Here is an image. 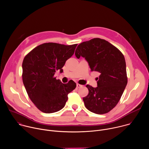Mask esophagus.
<instances>
[{
    "label": "esophagus",
    "instance_id": "1",
    "mask_svg": "<svg viewBox=\"0 0 149 149\" xmlns=\"http://www.w3.org/2000/svg\"><path fill=\"white\" fill-rule=\"evenodd\" d=\"M82 87V85H81V84H77V88H81V87Z\"/></svg>",
    "mask_w": 149,
    "mask_h": 149
}]
</instances>
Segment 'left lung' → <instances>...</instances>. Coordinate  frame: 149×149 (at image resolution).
<instances>
[{
    "mask_svg": "<svg viewBox=\"0 0 149 149\" xmlns=\"http://www.w3.org/2000/svg\"><path fill=\"white\" fill-rule=\"evenodd\" d=\"M75 55L77 58H85L91 71L100 73L97 87L86 86L89 93L83 98L85 106L95 114L109 113L118 102L127 84L124 55L110 42L100 38L82 42Z\"/></svg>",
    "mask_w": 149,
    "mask_h": 149,
    "instance_id": "8db88e82",
    "label": "left lung"
}]
</instances>
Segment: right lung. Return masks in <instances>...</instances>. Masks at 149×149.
I'll return each instance as SVG.
<instances>
[{"mask_svg":"<svg viewBox=\"0 0 149 149\" xmlns=\"http://www.w3.org/2000/svg\"><path fill=\"white\" fill-rule=\"evenodd\" d=\"M77 44L65 45L52 43L41 44L24 58L22 79L29 97L42 112L52 113L64 107L68 94L76 87L70 81L62 84L54 77L74 54Z\"/></svg>","mask_w":149,"mask_h":149,"instance_id":"right-lung-1","label":"right lung"}]
</instances>
